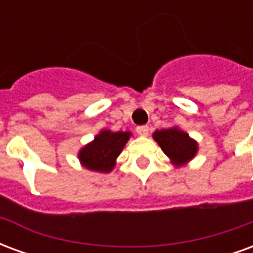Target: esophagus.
I'll use <instances>...</instances> for the list:
<instances>
[{"label": "esophagus", "instance_id": "esophagus-1", "mask_svg": "<svg viewBox=\"0 0 253 253\" xmlns=\"http://www.w3.org/2000/svg\"><path fill=\"white\" fill-rule=\"evenodd\" d=\"M149 126H139L137 127V132L138 135H141V137H148L149 135Z\"/></svg>", "mask_w": 253, "mask_h": 253}]
</instances>
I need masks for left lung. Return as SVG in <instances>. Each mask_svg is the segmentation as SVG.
I'll return each mask as SVG.
<instances>
[{"instance_id":"left-lung-1","label":"left lung","mask_w":253,"mask_h":253,"mask_svg":"<svg viewBox=\"0 0 253 253\" xmlns=\"http://www.w3.org/2000/svg\"><path fill=\"white\" fill-rule=\"evenodd\" d=\"M153 139L167 154L170 164L175 167L188 164L199 150V145L195 139L177 126L156 130L153 132Z\"/></svg>"}]
</instances>
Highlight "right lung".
Instances as JSON below:
<instances>
[{"label": "right lung", "mask_w": 253, "mask_h": 253, "mask_svg": "<svg viewBox=\"0 0 253 253\" xmlns=\"http://www.w3.org/2000/svg\"><path fill=\"white\" fill-rule=\"evenodd\" d=\"M131 131H111L104 128L80 149L78 160L84 168L99 173H108L115 168L116 159L131 137Z\"/></svg>", "instance_id": "obj_1"}]
</instances>
